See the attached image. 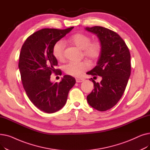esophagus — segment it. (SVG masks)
<instances>
[{
	"label": "esophagus",
	"instance_id": "esophagus-1",
	"mask_svg": "<svg viewBox=\"0 0 150 150\" xmlns=\"http://www.w3.org/2000/svg\"><path fill=\"white\" fill-rule=\"evenodd\" d=\"M84 80V78H76V83H81Z\"/></svg>",
	"mask_w": 150,
	"mask_h": 150
}]
</instances>
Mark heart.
Wrapping results in <instances>:
<instances>
[{"label":"heart","instance_id":"1","mask_svg":"<svg viewBox=\"0 0 150 150\" xmlns=\"http://www.w3.org/2000/svg\"><path fill=\"white\" fill-rule=\"evenodd\" d=\"M68 41L82 50L83 56L89 61H95L100 57L101 51L100 42L97 40L91 41V38L88 35L81 33L74 34L69 38ZM64 45L61 41L54 44L52 52L57 60L62 61L64 59ZM89 67V64L88 61H83L78 62L71 61L65 66L64 71L69 75L78 76Z\"/></svg>","mask_w":150,"mask_h":150}]
</instances>
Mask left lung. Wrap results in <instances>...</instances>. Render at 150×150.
Masks as SVG:
<instances>
[{"label":"left lung","mask_w":150,"mask_h":150,"mask_svg":"<svg viewBox=\"0 0 150 150\" xmlns=\"http://www.w3.org/2000/svg\"><path fill=\"white\" fill-rule=\"evenodd\" d=\"M95 34L101 45V51L97 66L87 74L100 76V83H93L94 89L87 96L88 103L99 111H105L120 100L127 87L131 75V55L123 39L108 28L95 26L86 27Z\"/></svg>","instance_id":"left-lung-1"}]
</instances>
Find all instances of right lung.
Returning a JSON list of instances; mask_svg holds the SVG:
<instances>
[{"label": "right lung", "mask_w": 150, "mask_h": 150, "mask_svg": "<svg viewBox=\"0 0 150 150\" xmlns=\"http://www.w3.org/2000/svg\"><path fill=\"white\" fill-rule=\"evenodd\" d=\"M73 28L40 30L30 35L21 48L19 69L23 88L33 104L46 113L57 112L65 105L76 83L70 75H64L59 83L50 81L52 73L61 75V70L55 69L58 61L53 54V45Z\"/></svg>", "instance_id": "add662e5"}]
</instances>
